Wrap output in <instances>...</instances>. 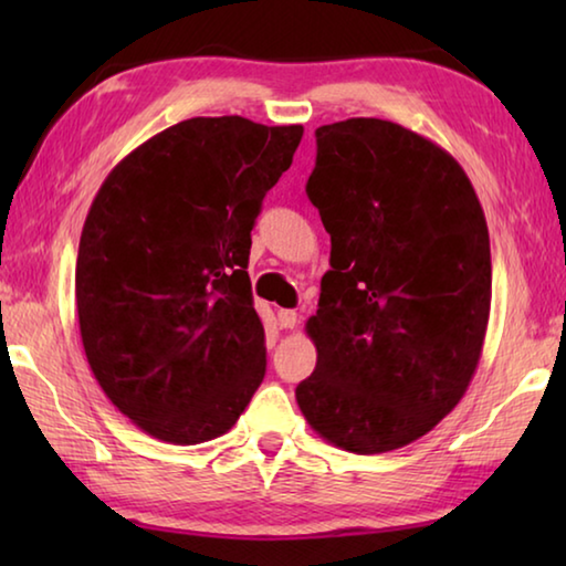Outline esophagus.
Returning a JSON list of instances; mask_svg holds the SVG:
<instances>
[{
	"instance_id": "34e87169",
	"label": "esophagus",
	"mask_w": 566,
	"mask_h": 566,
	"mask_svg": "<svg viewBox=\"0 0 566 566\" xmlns=\"http://www.w3.org/2000/svg\"><path fill=\"white\" fill-rule=\"evenodd\" d=\"M276 319H280L282 329H294L296 324H300V314H296L294 310H280L276 312Z\"/></svg>"
}]
</instances>
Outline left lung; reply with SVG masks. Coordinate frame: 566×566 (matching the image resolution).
Wrapping results in <instances>:
<instances>
[{
    "mask_svg": "<svg viewBox=\"0 0 566 566\" xmlns=\"http://www.w3.org/2000/svg\"><path fill=\"white\" fill-rule=\"evenodd\" d=\"M314 134L306 197L332 237V270L306 322L317 367L296 405L329 444L391 452L437 427L474 377L490 232L464 169L421 134L375 117Z\"/></svg>",
    "mask_w": 566,
    "mask_h": 566,
    "instance_id": "1",
    "label": "left lung"
}]
</instances>
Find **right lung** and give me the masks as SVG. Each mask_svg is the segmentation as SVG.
Wrapping results in <instances>:
<instances>
[{
    "mask_svg": "<svg viewBox=\"0 0 566 566\" xmlns=\"http://www.w3.org/2000/svg\"><path fill=\"white\" fill-rule=\"evenodd\" d=\"M302 134L237 114L185 119L94 197L74 280L84 354L112 405L161 442L222 437L262 385L249 247Z\"/></svg>",
    "mask_w": 566,
    "mask_h": 566,
    "instance_id": "right-lung-1",
    "label": "right lung"
}]
</instances>
